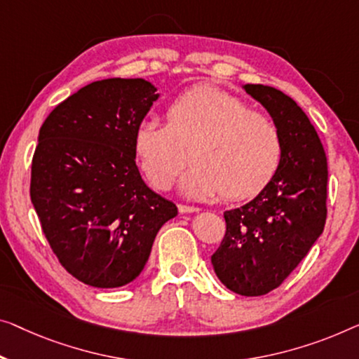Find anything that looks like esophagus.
Instances as JSON below:
<instances>
[{
  "mask_svg": "<svg viewBox=\"0 0 359 359\" xmlns=\"http://www.w3.org/2000/svg\"><path fill=\"white\" fill-rule=\"evenodd\" d=\"M200 210L195 206H189V205H179V212L187 214V212H198Z\"/></svg>",
  "mask_w": 359,
  "mask_h": 359,
  "instance_id": "1",
  "label": "esophagus"
}]
</instances>
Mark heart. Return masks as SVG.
<instances>
[{
	"mask_svg": "<svg viewBox=\"0 0 359 359\" xmlns=\"http://www.w3.org/2000/svg\"><path fill=\"white\" fill-rule=\"evenodd\" d=\"M164 116L165 124L140 122L132 143L138 168L156 189L174 185L187 153L194 165L182 190L196 200L219 191L226 200H248L276 177L283 151L279 127L237 96L196 87L170 101Z\"/></svg>",
	"mask_w": 359,
	"mask_h": 359,
	"instance_id": "obj_1",
	"label": "heart"
}]
</instances>
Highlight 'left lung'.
<instances>
[{"label":"left lung","mask_w":359,"mask_h":359,"mask_svg":"<svg viewBox=\"0 0 359 359\" xmlns=\"http://www.w3.org/2000/svg\"><path fill=\"white\" fill-rule=\"evenodd\" d=\"M243 90L279 127L282 161L258 196L224 212L226 235L211 263L229 290L259 297L290 276L324 231L327 158L316 128L290 96L267 85Z\"/></svg>","instance_id":"1"}]
</instances>
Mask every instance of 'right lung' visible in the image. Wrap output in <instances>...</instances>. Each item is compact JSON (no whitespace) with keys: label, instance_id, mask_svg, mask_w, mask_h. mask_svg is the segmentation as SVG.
Wrapping results in <instances>:
<instances>
[{"label":"right lung","instance_id":"1","mask_svg":"<svg viewBox=\"0 0 359 359\" xmlns=\"http://www.w3.org/2000/svg\"><path fill=\"white\" fill-rule=\"evenodd\" d=\"M143 79L88 83L50 112L32 159L30 200L69 274L87 285H127L145 267L177 206L143 182L133 132L158 100Z\"/></svg>","mask_w":359,"mask_h":359}]
</instances>
